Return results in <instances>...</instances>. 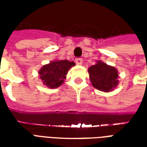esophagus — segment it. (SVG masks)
<instances>
[{
  "label": "esophagus",
  "mask_w": 147,
  "mask_h": 147,
  "mask_svg": "<svg viewBox=\"0 0 147 147\" xmlns=\"http://www.w3.org/2000/svg\"><path fill=\"white\" fill-rule=\"evenodd\" d=\"M76 63L78 65H82V64H83V60L81 58H76Z\"/></svg>",
  "instance_id": "obj_1"
}]
</instances>
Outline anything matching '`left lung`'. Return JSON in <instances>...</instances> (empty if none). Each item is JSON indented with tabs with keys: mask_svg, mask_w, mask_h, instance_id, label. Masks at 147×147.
Segmentation results:
<instances>
[{
	"mask_svg": "<svg viewBox=\"0 0 147 147\" xmlns=\"http://www.w3.org/2000/svg\"><path fill=\"white\" fill-rule=\"evenodd\" d=\"M93 86L104 92H109L118 85V71L114 67L98 61L88 68Z\"/></svg>",
	"mask_w": 147,
	"mask_h": 147,
	"instance_id": "1",
	"label": "left lung"
}]
</instances>
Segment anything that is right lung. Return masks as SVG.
<instances>
[{"label": "right lung", "mask_w": 147, "mask_h": 147, "mask_svg": "<svg viewBox=\"0 0 147 147\" xmlns=\"http://www.w3.org/2000/svg\"><path fill=\"white\" fill-rule=\"evenodd\" d=\"M75 63L67 60L53 61L49 64H45L39 70L40 79L44 85L49 88H57L64 83L66 75L71 67H73Z\"/></svg>", "instance_id": "obj_1"}]
</instances>
